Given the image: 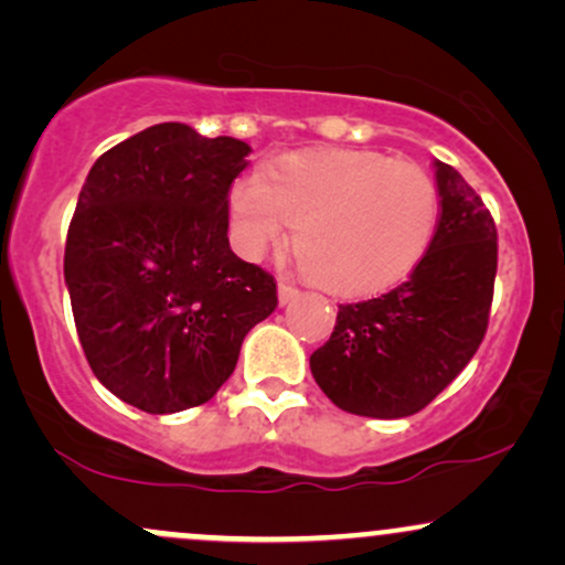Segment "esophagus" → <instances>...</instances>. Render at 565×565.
<instances>
[{
	"mask_svg": "<svg viewBox=\"0 0 565 565\" xmlns=\"http://www.w3.org/2000/svg\"><path fill=\"white\" fill-rule=\"evenodd\" d=\"M297 297H300V289L291 287V284H287V281H278V302L289 305V302H295Z\"/></svg>",
	"mask_w": 565,
	"mask_h": 565,
	"instance_id": "1",
	"label": "esophagus"
}]
</instances>
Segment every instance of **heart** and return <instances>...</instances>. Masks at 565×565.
<instances>
[{"label":"heart","mask_w":565,"mask_h":565,"mask_svg":"<svg viewBox=\"0 0 565 565\" xmlns=\"http://www.w3.org/2000/svg\"><path fill=\"white\" fill-rule=\"evenodd\" d=\"M438 217V188L423 167L353 148L287 153L228 191L231 238L244 257H260L295 223L305 276L345 297L404 281L430 249Z\"/></svg>","instance_id":"1"}]
</instances>
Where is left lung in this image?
Listing matches in <instances>:
<instances>
[{
  "label": "left lung",
  "mask_w": 565,
  "mask_h": 565,
  "mask_svg": "<svg viewBox=\"0 0 565 565\" xmlns=\"http://www.w3.org/2000/svg\"><path fill=\"white\" fill-rule=\"evenodd\" d=\"M440 196L430 249L404 284L337 310L310 372L342 412L374 419L417 414L470 364L489 327L497 225L454 167L436 161Z\"/></svg>",
  "instance_id": "8db88e82"
}]
</instances>
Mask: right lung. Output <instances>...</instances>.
<instances>
[{
    "mask_svg": "<svg viewBox=\"0 0 565 565\" xmlns=\"http://www.w3.org/2000/svg\"><path fill=\"white\" fill-rule=\"evenodd\" d=\"M252 148L164 121L103 153L71 217L63 274L95 377L148 414L201 406L236 369L276 281L228 244Z\"/></svg>",
    "mask_w": 565,
    "mask_h": 565,
    "instance_id": "add662e5",
    "label": "right lung"
}]
</instances>
